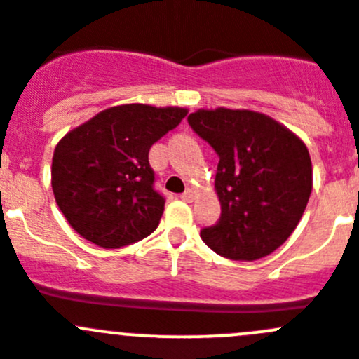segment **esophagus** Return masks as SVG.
<instances>
[{"label":"esophagus","mask_w":359,"mask_h":359,"mask_svg":"<svg viewBox=\"0 0 359 359\" xmlns=\"http://www.w3.org/2000/svg\"><path fill=\"white\" fill-rule=\"evenodd\" d=\"M194 197H196V196H194V190H185V192H183L182 194V199H183V201H185V203H192L194 201Z\"/></svg>","instance_id":"obj_1"}]
</instances>
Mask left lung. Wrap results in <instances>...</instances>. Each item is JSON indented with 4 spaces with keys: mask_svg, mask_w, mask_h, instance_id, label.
Masks as SVG:
<instances>
[{
    "mask_svg": "<svg viewBox=\"0 0 359 359\" xmlns=\"http://www.w3.org/2000/svg\"><path fill=\"white\" fill-rule=\"evenodd\" d=\"M189 124L219 154L220 219L201 229L203 242L238 262L274 252L297 228L310 199L308 147L278 121L251 110H197Z\"/></svg>",
    "mask_w": 359,
    "mask_h": 359,
    "instance_id": "obj_1",
    "label": "left lung"
}]
</instances>
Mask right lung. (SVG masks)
Returning <instances> with one entry per match:
<instances>
[{
    "mask_svg": "<svg viewBox=\"0 0 359 359\" xmlns=\"http://www.w3.org/2000/svg\"><path fill=\"white\" fill-rule=\"evenodd\" d=\"M185 115L187 108L121 104L65 135L53 153L51 187L74 231L117 249L158 228L165 199L153 187L149 149Z\"/></svg>",
    "mask_w": 359,
    "mask_h": 359,
    "instance_id": "obj_1",
    "label": "right lung"
}]
</instances>
